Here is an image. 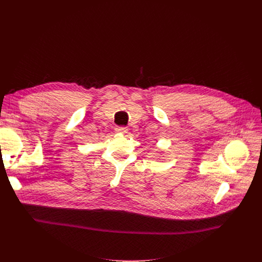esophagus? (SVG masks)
Here are the masks:
<instances>
[{"label": "esophagus", "instance_id": "obj_1", "mask_svg": "<svg viewBox=\"0 0 262 262\" xmlns=\"http://www.w3.org/2000/svg\"><path fill=\"white\" fill-rule=\"evenodd\" d=\"M116 132L120 133V134H126L128 132V129L125 126H117L116 127Z\"/></svg>", "mask_w": 262, "mask_h": 262}]
</instances>
